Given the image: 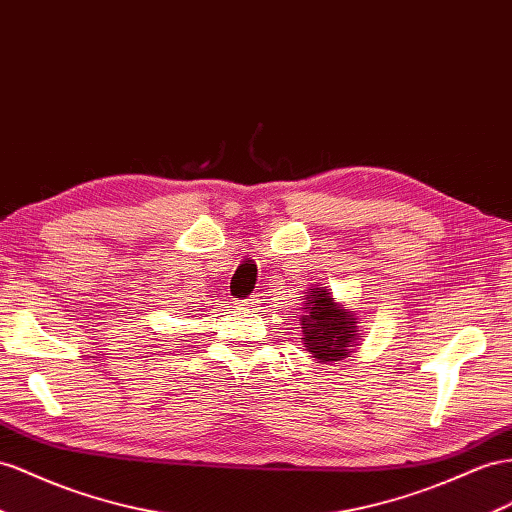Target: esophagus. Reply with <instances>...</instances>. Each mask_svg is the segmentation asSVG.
Wrapping results in <instances>:
<instances>
[{"label":"esophagus","mask_w":512,"mask_h":512,"mask_svg":"<svg viewBox=\"0 0 512 512\" xmlns=\"http://www.w3.org/2000/svg\"><path fill=\"white\" fill-rule=\"evenodd\" d=\"M259 305H261V300H259L257 296H251V298L242 300V303H240V309H244V311L248 313V311H257V309H259Z\"/></svg>","instance_id":"obj_1"}]
</instances>
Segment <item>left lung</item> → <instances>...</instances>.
<instances>
[{
  "label": "left lung",
  "mask_w": 512,
  "mask_h": 512,
  "mask_svg": "<svg viewBox=\"0 0 512 512\" xmlns=\"http://www.w3.org/2000/svg\"><path fill=\"white\" fill-rule=\"evenodd\" d=\"M303 316H300V329H303L305 348L318 363H333L348 357V352L357 346L359 329L355 313L333 300V294L326 287H311L305 292Z\"/></svg>",
  "instance_id": "obj_1"
}]
</instances>
